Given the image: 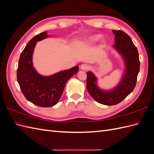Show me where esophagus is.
Returning <instances> with one entry per match:
<instances>
[{"instance_id": "1", "label": "esophagus", "mask_w": 154, "mask_h": 154, "mask_svg": "<svg viewBox=\"0 0 154 154\" xmlns=\"http://www.w3.org/2000/svg\"><path fill=\"white\" fill-rule=\"evenodd\" d=\"M80 68L82 70H83V71H86V70L89 69V66L87 63H83L82 65Z\"/></svg>"}]
</instances>
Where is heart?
I'll list each match as a JSON object with an SVG mask.
<instances>
[{
	"label": "heart",
	"mask_w": 154,
	"mask_h": 154,
	"mask_svg": "<svg viewBox=\"0 0 154 154\" xmlns=\"http://www.w3.org/2000/svg\"><path fill=\"white\" fill-rule=\"evenodd\" d=\"M102 36L101 35H92L88 38L85 41V42L87 44H92L98 41L101 38Z\"/></svg>",
	"instance_id": "heart-1"
}]
</instances>
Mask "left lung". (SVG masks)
Masks as SVG:
<instances>
[{
	"label": "left lung",
	"mask_w": 154,
	"mask_h": 154,
	"mask_svg": "<svg viewBox=\"0 0 154 154\" xmlns=\"http://www.w3.org/2000/svg\"><path fill=\"white\" fill-rule=\"evenodd\" d=\"M115 35L113 48L122 56L125 63V71L122 79L114 88L103 90L97 85V78L92 72H87V89L98 103L114 105L120 103L131 93L136 86L140 62L137 48L131 38L123 31L112 30Z\"/></svg>",
	"instance_id": "1"
}]
</instances>
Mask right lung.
Listing matches in <instances>:
<instances>
[{
	"mask_svg": "<svg viewBox=\"0 0 154 154\" xmlns=\"http://www.w3.org/2000/svg\"><path fill=\"white\" fill-rule=\"evenodd\" d=\"M49 37L44 31L33 37L22 52L17 69V81L26 98L42 107L53 106L62 95L67 82L78 72V66L51 76H42L32 64V54L37 42Z\"/></svg>",
	"mask_w": 154,
	"mask_h": 154,
	"instance_id": "obj_1",
	"label": "right lung"
}]
</instances>
